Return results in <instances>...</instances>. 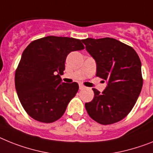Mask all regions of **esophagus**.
Returning <instances> with one entry per match:
<instances>
[{
  "label": "esophagus",
  "instance_id": "34e87169",
  "mask_svg": "<svg viewBox=\"0 0 153 153\" xmlns=\"http://www.w3.org/2000/svg\"><path fill=\"white\" fill-rule=\"evenodd\" d=\"M85 88V86H84L83 85H82V84L79 85V88H80V89H84Z\"/></svg>",
  "mask_w": 153,
  "mask_h": 153
}]
</instances>
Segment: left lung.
<instances>
[{"label":"left lung","mask_w":153,"mask_h":153,"mask_svg":"<svg viewBox=\"0 0 153 153\" xmlns=\"http://www.w3.org/2000/svg\"><path fill=\"white\" fill-rule=\"evenodd\" d=\"M96 62V76L107 81L100 92L96 88L94 98L85 104L92 120L106 125L124 119L138 100L143 79L141 61L131 47L113 38L82 40Z\"/></svg>","instance_id":"obj_1"}]
</instances>
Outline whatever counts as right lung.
<instances>
[{"mask_svg":"<svg viewBox=\"0 0 153 153\" xmlns=\"http://www.w3.org/2000/svg\"><path fill=\"white\" fill-rule=\"evenodd\" d=\"M84 48L80 39L50 36L33 41L25 49L15 83L22 106L31 117L53 123L63 116L79 90L78 83L61 82L67 56Z\"/></svg>","mask_w":153,"mask_h":153,"instance_id":"right-lung-1","label":"right lung"}]
</instances>
